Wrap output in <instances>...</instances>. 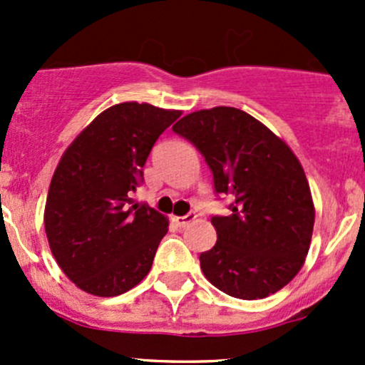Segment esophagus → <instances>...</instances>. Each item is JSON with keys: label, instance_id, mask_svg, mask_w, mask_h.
<instances>
[{"label": "esophagus", "instance_id": "esophagus-1", "mask_svg": "<svg viewBox=\"0 0 365 365\" xmlns=\"http://www.w3.org/2000/svg\"><path fill=\"white\" fill-rule=\"evenodd\" d=\"M173 220L176 222V226L185 227V226H189L190 222H194V220H196V213H187V215H183V217H173Z\"/></svg>", "mask_w": 365, "mask_h": 365}]
</instances>
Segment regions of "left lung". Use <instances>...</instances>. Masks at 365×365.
Instances as JSON below:
<instances>
[{
    "label": "left lung",
    "mask_w": 365,
    "mask_h": 365,
    "mask_svg": "<svg viewBox=\"0 0 365 365\" xmlns=\"http://www.w3.org/2000/svg\"><path fill=\"white\" fill-rule=\"evenodd\" d=\"M230 194V215L213 217L217 242L200 256L205 277L226 295L256 300L284 288L311 247L314 203L293 150L242 109L194 111L173 125Z\"/></svg>",
    "instance_id": "left-lung-1"
}]
</instances>
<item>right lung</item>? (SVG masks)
Wrapping results in <instances>:
<instances>
[{
  "mask_svg": "<svg viewBox=\"0 0 365 365\" xmlns=\"http://www.w3.org/2000/svg\"><path fill=\"white\" fill-rule=\"evenodd\" d=\"M182 111L121 102L102 111L61 155L47 194L43 224L54 259L83 292L116 297L152 268L169 220L132 205L143 165Z\"/></svg>",
  "mask_w": 365,
  "mask_h": 365,
  "instance_id": "add662e5",
  "label": "right lung"
}]
</instances>
